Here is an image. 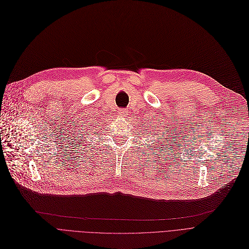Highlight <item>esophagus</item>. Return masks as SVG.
Instances as JSON below:
<instances>
[{
    "label": "esophagus",
    "instance_id": "obj_1",
    "mask_svg": "<svg viewBox=\"0 0 249 249\" xmlns=\"http://www.w3.org/2000/svg\"><path fill=\"white\" fill-rule=\"evenodd\" d=\"M118 115L125 116V115H127V111L124 110V109H120V110H118Z\"/></svg>",
    "mask_w": 249,
    "mask_h": 249
}]
</instances>
